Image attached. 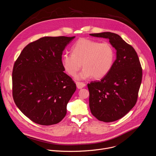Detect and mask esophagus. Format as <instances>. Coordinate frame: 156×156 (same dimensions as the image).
<instances>
[{
	"instance_id": "34e87169",
	"label": "esophagus",
	"mask_w": 156,
	"mask_h": 156,
	"mask_svg": "<svg viewBox=\"0 0 156 156\" xmlns=\"http://www.w3.org/2000/svg\"><path fill=\"white\" fill-rule=\"evenodd\" d=\"M76 86L78 89H81V88L84 87L86 86L85 83H84L83 82H79V81H76Z\"/></svg>"
}]
</instances>
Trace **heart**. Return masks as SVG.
I'll return each mask as SVG.
<instances>
[{"label": "heart", "instance_id": "1", "mask_svg": "<svg viewBox=\"0 0 156 156\" xmlns=\"http://www.w3.org/2000/svg\"><path fill=\"white\" fill-rule=\"evenodd\" d=\"M71 51L72 54L62 55L63 67L69 75L74 76L83 65V70L77 76L80 80L92 76L95 79L102 78L108 73L114 63V49L108 42L80 39L74 44Z\"/></svg>", "mask_w": 156, "mask_h": 156}]
</instances>
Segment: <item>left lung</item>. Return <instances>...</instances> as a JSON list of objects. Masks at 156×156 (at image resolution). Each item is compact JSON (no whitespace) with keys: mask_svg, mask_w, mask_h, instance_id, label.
<instances>
[{"mask_svg":"<svg viewBox=\"0 0 156 156\" xmlns=\"http://www.w3.org/2000/svg\"><path fill=\"white\" fill-rule=\"evenodd\" d=\"M106 38L117 51L112 69L100 81L87 84L90 108L99 120L112 122L128 114L136 103L142 81V68L136 52L119 35L110 33L90 34Z\"/></svg>","mask_w":156,"mask_h":156,"instance_id":"1","label":"left lung"}]
</instances>
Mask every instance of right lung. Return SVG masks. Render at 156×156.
<instances>
[{
    "label": "right lung",
    "mask_w": 156,
    "mask_h": 156,
    "mask_svg": "<svg viewBox=\"0 0 156 156\" xmlns=\"http://www.w3.org/2000/svg\"><path fill=\"white\" fill-rule=\"evenodd\" d=\"M75 36L43 37L23 49L12 72V94L18 108L41 125L59 123L76 84L65 73L62 55Z\"/></svg>",
    "instance_id": "1"
}]
</instances>
